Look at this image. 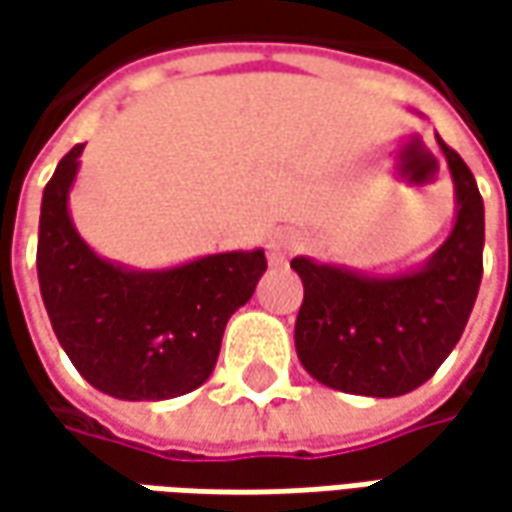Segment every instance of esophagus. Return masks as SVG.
<instances>
[{
  "mask_svg": "<svg viewBox=\"0 0 512 512\" xmlns=\"http://www.w3.org/2000/svg\"><path fill=\"white\" fill-rule=\"evenodd\" d=\"M296 250V239L287 233V230H273L267 236V262L273 267H282L293 256Z\"/></svg>",
  "mask_w": 512,
  "mask_h": 512,
  "instance_id": "esophagus-1",
  "label": "esophagus"
}]
</instances>
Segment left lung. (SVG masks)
<instances>
[{"instance_id": "obj_1", "label": "left lung", "mask_w": 512, "mask_h": 512, "mask_svg": "<svg viewBox=\"0 0 512 512\" xmlns=\"http://www.w3.org/2000/svg\"><path fill=\"white\" fill-rule=\"evenodd\" d=\"M456 190V222L416 270L370 276L296 256L305 285L296 353L316 382L393 399L424 384L462 339L482 285L484 202L464 159L436 136Z\"/></svg>"}]
</instances>
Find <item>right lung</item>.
Wrapping results in <instances>:
<instances>
[{"label":"right lung","instance_id":"right-lung-1","mask_svg":"<svg viewBox=\"0 0 512 512\" xmlns=\"http://www.w3.org/2000/svg\"><path fill=\"white\" fill-rule=\"evenodd\" d=\"M82 150L62 156L42 193L36 270L53 333L82 379L113 399L185 396L213 373L227 319L267 270L265 250L213 253L165 270L102 259L68 210Z\"/></svg>","mask_w":512,"mask_h":512}]
</instances>
